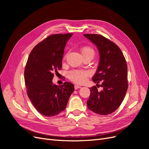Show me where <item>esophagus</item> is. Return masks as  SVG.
<instances>
[{"mask_svg": "<svg viewBox=\"0 0 149 149\" xmlns=\"http://www.w3.org/2000/svg\"><path fill=\"white\" fill-rule=\"evenodd\" d=\"M80 88H81L80 86H79V85H78V84L74 85V89H77Z\"/></svg>", "mask_w": 149, "mask_h": 149, "instance_id": "34e87169", "label": "esophagus"}]
</instances>
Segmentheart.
<instances>
[{
	"label": "heart",
	"mask_w": 149,
	"mask_h": 149,
	"mask_svg": "<svg viewBox=\"0 0 149 149\" xmlns=\"http://www.w3.org/2000/svg\"><path fill=\"white\" fill-rule=\"evenodd\" d=\"M83 57L86 56H92L93 57L94 55V50L93 48L89 46H84L80 49ZM89 76V72L85 70H73L70 71L67 74L68 78L71 81L77 84L84 83Z\"/></svg>",
	"instance_id": "1"
}]
</instances>
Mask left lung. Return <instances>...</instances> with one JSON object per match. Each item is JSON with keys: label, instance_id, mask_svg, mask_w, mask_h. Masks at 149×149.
<instances>
[{"label": "left lung", "instance_id": "left-lung-1", "mask_svg": "<svg viewBox=\"0 0 149 149\" xmlns=\"http://www.w3.org/2000/svg\"><path fill=\"white\" fill-rule=\"evenodd\" d=\"M84 36L96 45L100 52V63L92 80L97 84L101 83L102 88L101 91L96 86L89 88L87 106L96 114H110L118 109L127 92V63L119 47L110 40L98 34Z\"/></svg>", "mask_w": 149, "mask_h": 149}]
</instances>
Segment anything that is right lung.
Returning a JSON list of instances; mask_svg holds the SVG:
<instances>
[{"label":"right lung","instance_id":"1","mask_svg":"<svg viewBox=\"0 0 149 149\" xmlns=\"http://www.w3.org/2000/svg\"><path fill=\"white\" fill-rule=\"evenodd\" d=\"M73 33L54 34L38 43L30 52L24 76L26 93L40 114L55 116L64 111L74 91V85L65 82L53 84L54 73L62 68L66 43Z\"/></svg>","mask_w":149,"mask_h":149}]
</instances>
